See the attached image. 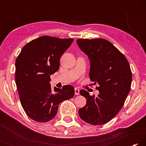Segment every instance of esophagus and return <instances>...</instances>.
<instances>
[{
    "label": "esophagus",
    "instance_id": "1",
    "mask_svg": "<svg viewBox=\"0 0 146 146\" xmlns=\"http://www.w3.org/2000/svg\"><path fill=\"white\" fill-rule=\"evenodd\" d=\"M79 92H80V90H79L78 88H75V94L76 95H78L79 93H80Z\"/></svg>",
    "mask_w": 146,
    "mask_h": 146
}]
</instances>
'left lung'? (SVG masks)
<instances>
[{
    "label": "left lung",
    "instance_id": "8db88e82",
    "mask_svg": "<svg viewBox=\"0 0 146 146\" xmlns=\"http://www.w3.org/2000/svg\"><path fill=\"white\" fill-rule=\"evenodd\" d=\"M76 44L90 61L91 80L99 85L97 97L80 91L87 102L78 110L79 116L90 124H104L120 111L130 91L132 74L129 62L117 48L103 38L77 39Z\"/></svg>",
    "mask_w": 146,
    "mask_h": 146
}]
</instances>
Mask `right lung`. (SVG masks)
<instances>
[{"label": "right lung", "instance_id": "1", "mask_svg": "<svg viewBox=\"0 0 146 146\" xmlns=\"http://www.w3.org/2000/svg\"><path fill=\"white\" fill-rule=\"evenodd\" d=\"M73 38L42 36L31 40L22 49L15 62V82L21 104L27 115L39 122L55 117L58 105L73 97L71 85L52 91L50 75L58 70L60 58Z\"/></svg>", "mask_w": 146, "mask_h": 146}]
</instances>
